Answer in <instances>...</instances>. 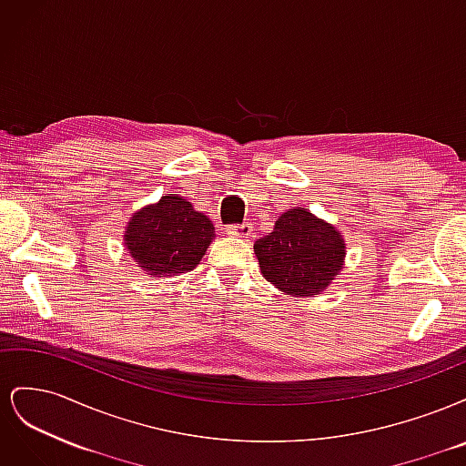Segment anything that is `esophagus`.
<instances>
[{"instance_id": "esophagus-1", "label": "esophagus", "mask_w": 466, "mask_h": 466, "mask_svg": "<svg viewBox=\"0 0 466 466\" xmlns=\"http://www.w3.org/2000/svg\"><path fill=\"white\" fill-rule=\"evenodd\" d=\"M252 233V225L250 223H243V225H229L228 228V235L229 237H238V238H248Z\"/></svg>"}]
</instances>
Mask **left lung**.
<instances>
[{"instance_id": "obj_1", "label": "left lung", "mask_w": 466, "mask_h": 466, "mask_svg": "<svg viewBox=\"0 0 466 466\" xmlns=\"http://www.w3.org/2000/svg\"><path fill=\"white\" fill-rule=\"evenodd\" d=\"M255 255L274 288L289 298H317L342 272L346 238L307 208H291L276 219L272 233L257 238Z\"/></svg>"}]
</instances>
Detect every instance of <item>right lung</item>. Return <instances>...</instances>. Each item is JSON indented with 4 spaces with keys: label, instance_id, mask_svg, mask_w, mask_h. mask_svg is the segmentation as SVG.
<instances>
[{
    "label": "right lung",
    "instance_id": "obj_1",
    "mask_svg": "<svg viewBox=\"0 0 466 466\" xmlns=\"http://www.w3.org/2000/svg\"><path fill=\"white\" fill-rule=\"evenodd\" d=\"M216 238L214 223L178 194L161 196L132 214L124 228V248L149 278L194 270Z\"/></svg>",
    "mask_w": 466,
    "mask_h": 466
}]
</instances>
